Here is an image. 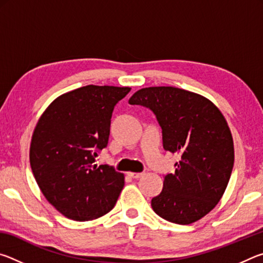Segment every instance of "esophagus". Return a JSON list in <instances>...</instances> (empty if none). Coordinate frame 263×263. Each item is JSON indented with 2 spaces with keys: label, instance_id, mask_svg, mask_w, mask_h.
<instances>
[{
  "label": "esophagus",
  "instance_id": "34e87169",
  "mask_svg": "<svg viewBox=\"0 0 263 263\" xmlns=\"http://www.w3.org/2000/svg\"><path fill=\"white\" fill-rule=\"evenodd\" d=\"M128 176H131L132 179H139L142 175H144V173H135V172H128L127 173Z\"/></svg>",
  "mask_w": 263,
  "mask_h": 263
}]
</instances>
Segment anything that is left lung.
I'll return each mask as SVG.
<instances>
[{
    "label": "left lung",
    "instance_id": "left-lung-1",
    "mask_svg": "<svg viewBox=\"0 0 263 263\" xmlns=\"http://www.w3.org/2000/svg\"><path fill=\"white\" fill-rule=\"evenodd\" d=\"M128 103L152 110L164 149L181 154L152 198L154 212L175 224L199 220L220 201L232 173L233 138L225 117L206 97L175 87L142 88Z\"/></svg>",
    "mask_w": 263,
    "mask_h": 263
}]
</instances>
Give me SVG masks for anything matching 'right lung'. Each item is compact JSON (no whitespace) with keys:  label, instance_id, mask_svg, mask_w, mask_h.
<instances>
[{"label":"right lung","instance_id":"1","mask_svg":"<svg viewBox=\"0 0 263 263\" xmlns=\"http://www.w3.org/2000/svg\"><path fill=\"white\" fill-rule=\"evenodd\" d=\"M131 88L94 86L62 94L44 111L30 145V164L45 198L65 217L92 220L112 210L124 174L97 166L108 145L115 105Z\"/></svg>","mask_w":263,"mask_h":263}]
</instances>
